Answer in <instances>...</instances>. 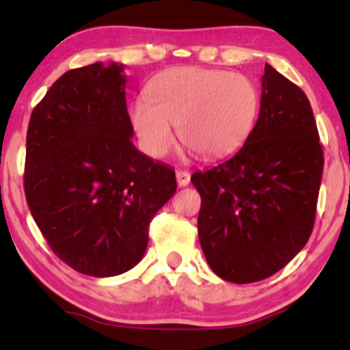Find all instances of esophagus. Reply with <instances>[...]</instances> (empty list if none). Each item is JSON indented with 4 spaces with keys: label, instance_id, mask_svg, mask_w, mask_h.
I'll return each instance as SVG.
<instances>
[{
    "label": "esophagus",
    "instance_id": "34e87169",
    "mask_svg": "<svg viewBox=\"0 0 350 350\" xmlns=\"http://www.w3.org/2000/svg\"><path fill=\"white\" fill-rule=\"evenodd\" d=\"M176 179H177V185L187 187L188 184H190V173H188V171H184V170H179L176 173Z\"/></svg>",
    "mask_w": 350,
    "mask_h": 350
}]
</instances>
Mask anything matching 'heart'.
<instances>
[{"label": "heart", "mask_w": 350, "mask_h": 350, "mask_svg": "<svg viewBox=\"0 0 350 350\" xmlns=\"http://www.w3.org/2000/svg\"><path fill=\"white\" fill-rule=\"evenodd\" d=\"M260 110V93L243 75L180 66L157 75L149 98L132 104L131 120L145 151L163 157L176 145L173 124L191 151L216 160L234 154L251 135Z\"/></svg>", "instance_id": "obj_1"}]
</instances>
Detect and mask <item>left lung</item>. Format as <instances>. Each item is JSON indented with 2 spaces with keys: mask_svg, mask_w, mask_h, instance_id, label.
<instances>
[{
  "mask_svg": "<svg viewBox=\"0 0 350 350\" xmlns=\"http://www.w3.org/2000/svg\"><path fill=\"white\" fill-rule=\"evenodd\" d=\"M323 166L308 98L266 64L258 120L245 145L191 176L201 195L199 243L213 273L252 284L290 263L312 235Z\"/></svg>",
  "mask_w": 350,
  "mask_h": 350,
  "instance_id": "8db88e82",
  "label": "left lung"
}]
</instances>
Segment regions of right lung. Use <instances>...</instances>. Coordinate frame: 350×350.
<instances>
[{
	"label": "right lung",
	"instance_id": "obj_1",
	"mask_svg": "<svg viewBox=\"0 0 350 350\" xmlns=\"http://www.w3.org/2000/svg\"><path fill=\"white\" fill-rule=\"evenodd\" d=\"M124 65L70 70L32 110L25 193L60 260L112 277L140 262L149 223L176 191L174 170L134 146Z\"/></svg>",
	"mask_w": 350,
	"mask_h": 350
}]
</instances>
